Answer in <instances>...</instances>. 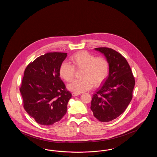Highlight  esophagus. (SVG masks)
Returning <instances> with one entry per match:
<instances>
[{
	"mask_svg": "<svg viewBox=\"0 0 157 157\" xmlns=\"http://www.w3.org/2000/svg\"><path fill=\"white\" fill-rule=\"evenodd\" d=\"M72 96H74V97H76V96L79 95L80 94H77V93H75V92H72Z\"/></svg>",
	"mask_w": 157,
	"mask_h": 157,
	"instance_id": "34e87169",
	"label": "esophagus"
}]
</instances>
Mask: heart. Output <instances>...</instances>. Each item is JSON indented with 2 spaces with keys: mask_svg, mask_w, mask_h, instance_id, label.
<instances>
[{
  "mask_svg": "<svg viewBox=\"0 0 157 157\" xmlns=\"http://www.w3.org/2000/svg\"><path fill=\"white\" fill-rule=\"evenodd\" d=\"M70 60L72 65L62 63L59 67L60 76L66 82L72 81L76 70L81 71L80 79L76 80L67 86L68 89L77 94L90 90L92 86H101L106 79L109 70V62L103 56H98L87 51H81L72 55Z\"/></svg>",
  "mask_w": 157,
  "mask_h": 157,
  "instance_id": "1",
  "label": "heart"
}]
</instances>
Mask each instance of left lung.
Returning <instances> with one entry per match:
<instances>
[{
	"label": "left lung",
	"mask_w": 157,
	"mask_h": 157,
	"mask_svg": "<svg viewBox=\"0 0 157 157\" xmlns=\"http://www.w3.org/2000/svg\"><path fill=\"white\" fill-rule=\"evenodd\" d=\"M95 50L104 54L109 62V74L104 85L93 95L90 109L101 122H109L125 111L132 98L135 78L126 59L111 48Z\"/></svg>",
	"instance_id": "8db88e82"
}]
</instances>
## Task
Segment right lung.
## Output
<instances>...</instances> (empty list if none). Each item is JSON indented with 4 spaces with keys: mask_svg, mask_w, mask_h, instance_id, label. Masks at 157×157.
<instances>
[{
    "mask_svg": "<svg viewBox=\"0 0 157 157\" xmlns=\"http://www.w3.org/2000/svg\"><path fill=\"white\" fill-rule=\"evenodd\" d=\"M67 56V53H46L30 62L25 70L20 87L23 108L37 124L51 125L67 113L72 94L59 72Z\"/></svg>",
    "mask_w": 157,
    "mask_h": 157,
    "instance_id": "obj_1",
    "label": "right lung"
}]
</instances>
